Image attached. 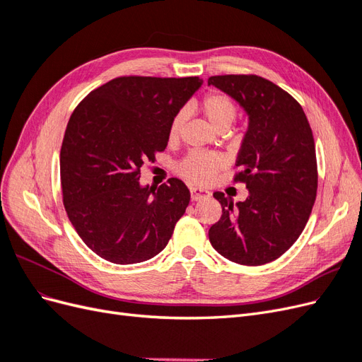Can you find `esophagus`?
Masks as SVG:
<instances>
[{"mask_svg":"<svg viewBox=\"0 0 362 362\" xmlns=\"http://www.w3.org/2000/svg\"><path fill=\"white\" fill-rule=\"evenodd\" d=\"M190 196H192V201H202V199H206L208 196H210V192L199 189V187H192L190 189Z\"/></svg>","mask_w":362,"mask_h":362,"instance_id":"esophagus-1","label":"esophagus"}]
</instances>
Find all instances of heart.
<instances>
[{"instance_id":"1","label":"heart","mask_w":362,"mask_h":362,"mask_svg":"<svg viewBox=\"0 0 362 362\" xmlns=\"http://www.w3.org/2000/svg\"><path fill=\"white\" fill-rule=\"evenodd\" d=\"M201 110L205 119L208 120V124H210L217 133H223L225 129H228L237 115V107L231 98L217 92L208 93L204 98L201 103ZM184 120V112L173 117L169 128V137L172 140L181 134ZM222 158L216 154H210V152L202 151H192L178 163L177 172L181 177L187 178L196 184H206L214 178V175L222 168Z\"/></svg>"}]
</instances>
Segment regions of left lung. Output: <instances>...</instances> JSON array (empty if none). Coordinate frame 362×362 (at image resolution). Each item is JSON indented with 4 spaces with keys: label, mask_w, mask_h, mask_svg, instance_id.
<instances>
[{
    "label": "left lung",
    "mask_w": 362,
    "mask_h": 362,
    "mask_svg": "<svg viewBox=\"0 0 362 362\" xmlns=\"http://www.w3.org/2000/svg\"><path fill=\"white\" fill-rule=\"evenodd\" d=\"M208 86L231 96L247 115L234 180L249 192L243 202L213 193L222 216L208 237L229 261L266 264L293 246L310 218L317 194L313 131L300 104L266 78L216 75Z\"/></svg>",
    "instance_id": "8db88e82"
}]
</instances>
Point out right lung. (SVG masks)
I'll list each match as a JSON object with an SVG mask.
<instances>
[{"label":"right lung","instance_id":"right-lung-1","mask_svg":"<svg viewBox=\"0 0 362 362\" xmlns=\"http://www.w3.org/2000/svg\"><path fill=\"white\" fill-rule=\"evenodd\" d=\"M199 76H119L75 108L60 151L63 204L96 255L136 264L166 247L190 192L178 178L140 184V168L166 149L173 117L202 86Z\"/></svg>","mask_w":362,"mask_h":362}]
</instances>
